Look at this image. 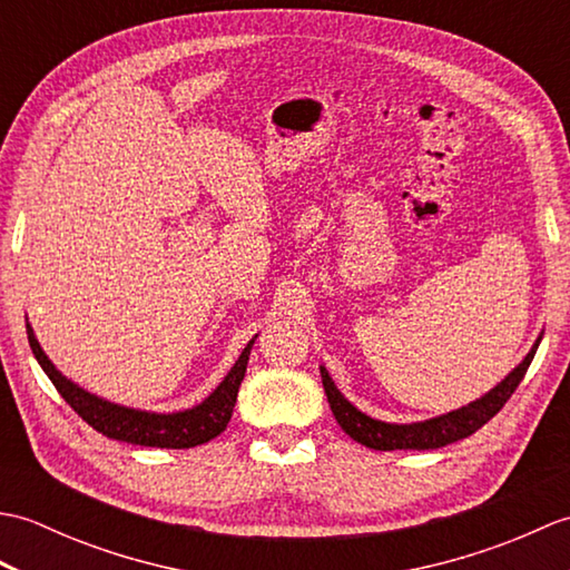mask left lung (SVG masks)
Returning <instances> with one entry per match:
<instances>
[{"label":"left lung","instance_id":"obj_1","mask_svg":"<svg viewBox=\"0 0 570 570\" xmlns=\"http://www.w3.org/2000/svg\"><path fill=\"white\" fill-rule=\"evenodd\" d=\"M541 337L543 333L537 337V343L531 345L527 357L519 362V365L507 374L498 386H492L488 394H482L480 399H475V402H470L465 406L448 411V414L433 416L426 421L386 423L380 419H372L365 414V411H360L353 402H347L343 392L337 390L335 382L331 380L328 370L323 365H321V380H323V390H325V396H328L335 421L341 423V429L353 441L374 448V451H433V448H443L448 443L468 439V435L485 426V423L498 414V411L507 404V399L514 394L519 382L524 380Z\"/></svg>","mask_w":570,"mask_h":570}]
</instances>
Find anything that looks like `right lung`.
<instances>
[{
    "label": "right lung",
    "mask_w": 570,
    "mask_h": 570,
    "mask_svg": "<svg viewBox=\"0 0 570 570\" xmlns=\"http://www.w3.org/2000/svg\"><path fill=\"white\" fill-rule=\"evenodd\" d=\"M27 335L33 350V357L39 360V365L48 374V380L53 382L58 394L66 399L70 409L76 411L82 421H88L95 431H100L107 439L149 448H193L213 441L215 435H220L227 429L237 402L239 384L245 380L247 372L249 350L254 345V337H252L247 347L242 350V355L235 360V365L229 367V372L223 377V382L217 384L200 404L159 414V411H144L107 402V399L82 390L80 384L70 382L66 374L48 360L29 323Z\"/></svg>",
    "instance_id": "right-lung-1"
}]
</instances>
